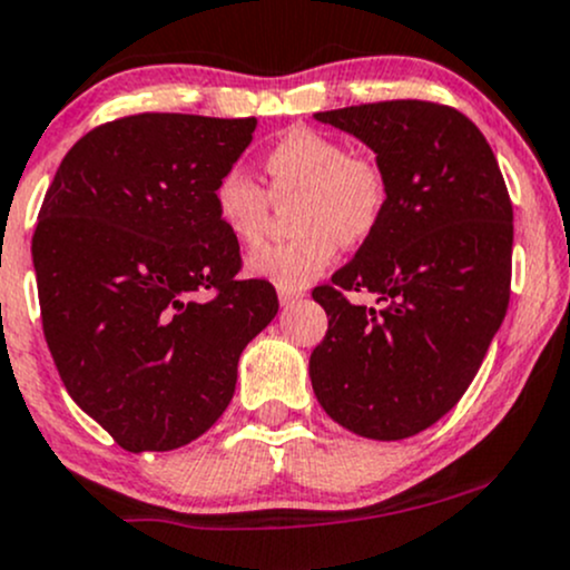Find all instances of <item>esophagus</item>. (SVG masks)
<instances>
[{
    "label": "esophagus",
    "instance_id": "34e87169",
    "mask_svg": "<svg viewBox=\"0 0 570 570\" xmlns=\"http://www.w3.org/2000/svg\"><path fill=\"white\" fill-rule=\"evenodd\" d=\"M277 293H279V304H283V307H287V304H293L296 298L304 296L302 287H283V285H279Z\"/></svg>",
    "mask_w": 570,
    "mask_h": 570
}]
</instances>
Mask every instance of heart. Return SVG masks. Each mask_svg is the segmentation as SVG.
I'll use <instances>...</instances> for the list:
<instances>
[{
	"instance_id": "b5f03b06",
	"label": "heart",
	"mask_w": 570,
	"mask_h": 570,
	"mask_svg": "<svg viewBox=\"0 0 570 570\" xmlns=\"http://www.w3.org/2000/svg\"><path fill=\"white\" fill-rule=\"evenodd\" d=\"M268 190L242 165H230L212 189L214 214L242 247H258L272 217V198L296 195L291 219L302 230L272 244L249 261L255 277L283 287H302L334 261L336 247L366 242L389 206V176L364 151H347L340 138L296 125L263 155Z\"/></svg>"
}]
</instances>
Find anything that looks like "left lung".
Segmentation results:
<instances>
[{
  "instance_id": "left-lung-1",
  "label": "left lung",
  "mask_w": 570,
  "mask_h": 570,
  "mask_svg": "<svg viewBox=\"0 0 570 570\" xmlns=\"http://www.w3.org/2000/svg\"><path fill=\"white\" fill-rule=\"evenodd\" d=\"M364 140L389 206L356 258L317 285L328 332L309 356L317 402L345 430L402 440L473 383L511 298L513 206L479 127L430 100L315 114ZM347 292H372L375 308Z\"/></svg>"
}]
</instances>
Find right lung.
<instances>
[{
	"instance_id": "right-lung-1",
	"label": "right lung",
	"mask_w": 570,
	"mask_h": 570,
	"mask_svg": "<svg viewBox=\"0 0 570 570\" xmlns=\"http://www.w3.org/2000/svg\"><path fill=\"white\" fill-rule=\"evenodd\" d=\"M255 125L121 116L67 151L42 200V334L67 394L121 449L200 438L234 400L247 342L277 315L272 283L238 277V242L212 204Z\"/></svg>"
}]
</instances>
